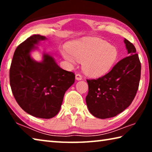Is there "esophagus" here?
<instances>
[{"mask_svg": "<svg viewBox=\"0 0 152 152\" xmlns=\"http://www.w3.org/2000/svg\"><path fill=\"white\" fill-rule=\"evenodd\" d=\"M82 79V76L80 75V74H76V80H81Z\"/></svg>", "mask_w": 152, "mask_h": 152, "instance_id": "34e87169", "label": "esophagus"}]
</instances>
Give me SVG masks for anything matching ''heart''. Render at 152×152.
Returning a JSON list of instances; mask_svg holds the SVG:
<instances>
[{
  "instance_id": "heart-1",
  "label": "heart",
  "mask_w": 152,
  "mask_h": 152,
  "mask_svg": "<svg viewBox=\"0 0 152 152\" xmlns=\"http://www.w3.org/2000/svg\"><path fill=\"white\" fill-rule=\"evenodd\" d=\"M64 50L61 54L71 64L82 61V68L87 75L99 77L107 73L116 61V48L105 41L94 37H86L75 41Z\"/></svg>"
}]
</instances>
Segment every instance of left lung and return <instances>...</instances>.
<instances>
[{
    "label": "left lung",
    "instance_id": "8db88e82",
    "mask_svg": "<svg viewBox=\"0 0 152 152\" xmlns=\"http://www.w3.org/2000/svg\"><path fill=\"white\" fill-rule=\"evenodd\" d=\"M128 54L109 73L97 79L86 80V97L90 113L99 119L115 117L132 104L141 77V63L133 43L125 39Z\"/></svg>",
    "mask_w": 152,
    "mask_h": 152
}]
</instances>
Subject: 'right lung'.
Here are the masks:
<instances>
[{
	"instance_id": "right-lung-1",
	"label": "right lung",
	"mask_w": 152,
	"mask_h": 152,
	"mask_svg": "<svg viewBox=\"0 0 152 152\" xmlns=\"http://www.w3.org/2000/svg\"><path fill=\"white\" fill-rule=\"evenodd\" d=\"M45 36L33 35L18 46L10 68V85L15 100L32 116L51 119L60 111L64 94L75 81V74L63 70L48 53L40 62L31 57Z\"/></svg>"
}]
</instances>
